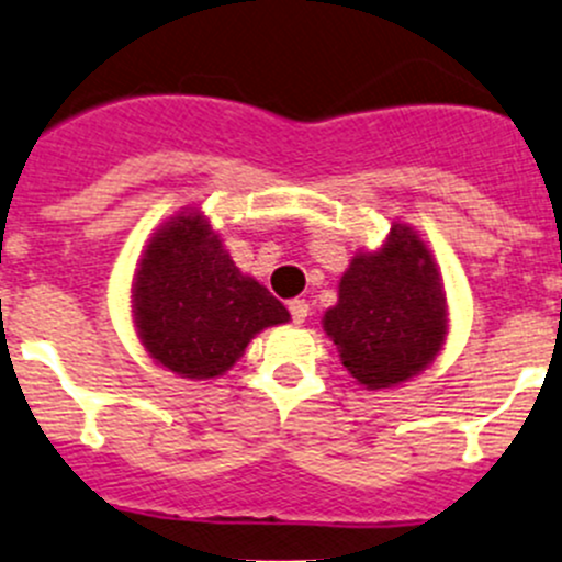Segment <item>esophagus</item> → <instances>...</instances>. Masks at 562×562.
I'll return each mask as SVG.
<instances>
[{
    "mask_svg": "<svg viewBox=\"0 0 562 562\" xmlns=\"http://www.w3.org/2000/svg\"><path fill=\"white\" fill-rule=\"evenodd\" d=\"M289 314H292L294 325H303L305 316H308V303L305 300H289Z\"/></svg>",
    "mask_w": 562,
    "mask_h": 562,
    "instance_id": "1",
    "label": "esophagus"
}]
</instances>
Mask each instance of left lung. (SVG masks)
I'll use <instances>...</instances> for the list:
<instances>
[{"instance_id":"8db88e82","label":"left lung","mask_w":562,"mask_h":562,"mask_svg":"<svg viewBox=\"0 0 562 562\" xmlns=\"http://www.w3.org/2000/svg\"><path fill=\"white\" fill-rule=\"evenodd\" d=\"M322 327L366 391L407 382L435 363L448 336L446 289L413 226L393 224L385 246L355 254Z\"/></svg>"}]
</instances>
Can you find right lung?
<instances>
[{
  "label": "right lung",
  "mask_w": 562,
  "mask_h": 562,
  "mask_svg": "<svg viewBox=\"0 0 562 562\" xmlns=\"http://www.w3.org/2000/svg\"><path fill=\"white\" fill-rule=\"evenodd\" d=\"M133 322L155 363L188 380L226 374L289 311L232 262L202 210H182L144 248L131 286Z\"/></svg>",
  "instance_id": "obj_1"
}]
</instances>
